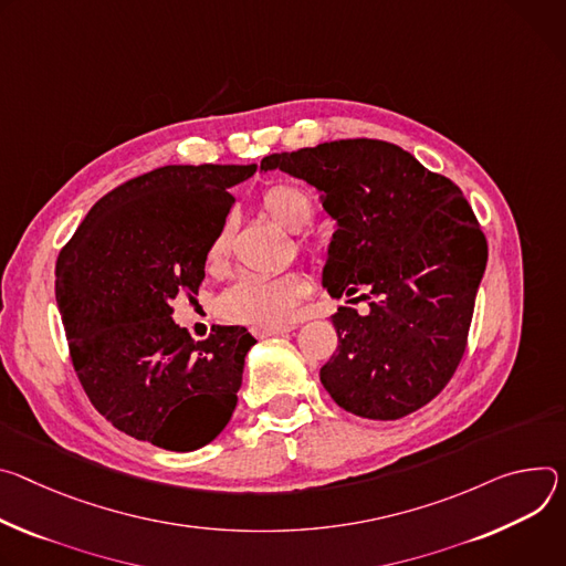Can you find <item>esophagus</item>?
Listing matches in <instances>:
<instances>
[{
	"label": "esophagus",
	"instance_id": "1",
	"mask_svg": "<svg viewBox=\"0 0 566 566\" xmlns=\"http://www.w3.org/2000/svg\"><path fill=\"white\" fill-rule=\"evenodd\" d=\"M294 331L292 326H251V335L263 339V337H274V335H285Z\"/></svg>",
	"mask_w": 566,
	"mask_h": 566
}]
</instances>
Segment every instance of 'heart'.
Instances as JSON below:
<instances>
[{
    "mask_svg": "<svg viewBox=\"0 0 566 566\" xmlns=\"http://www.w3.org/2000/svg\"><path fill=\"white\" fill-rule=\"evenodd\" d=\"M265 213L290 231L310 224L315 205L296 184H276L263 196ZM231 251V224L224 222L213 235L207 263L220 268ZM310 294V281L301 272L285 274H244L218 298L220 317L249 326H283L294 319L298 303Z\"/></svg>",
    "mask_w": 566,
    "mask_h": 566,
    "instance_id": "b5f03b06",
    "label": "heart"
}]
</instances>
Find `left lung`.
<instances>
[{"label":"left lung","mask_w":566,"mask_h":566,"mask_svg":"<svg viewBox=\"0 0 566 566\" xmlns=\"http://www.w3.org/2000/svg\"><path fill=\"white\" fill-rule=\"evenodd\" d=\"M317 186L337 222L324 270L331 296L368 301L331 317L339 337L322 385L346 411L398 420L457 373L488 263V242L461 188L380 139H339L263 157ZM359 293V297L354 294Z\"/></svg>","instance_id":"1"}]
</instances>
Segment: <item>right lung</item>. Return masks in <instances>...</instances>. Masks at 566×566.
I'll return each instance as SVG.
<instances>
[{"label":"right lung","instance_id":"obj_1","mask_svg":"<svg viewBox=\"0 0 566 566\" xmlns=\"http://www.w3.org/2000/svg\"><path fill=\"white\" fill-rule=\"evenodd\" d=\"M249 166H161L118 184L85 216L55 263V298L78 380L118 431L191 452L227 427L247 350L240 326L196 342L172 298L198 294L207 251Z\"/></svg>","mask_w":566,"mask_h":566}]
</instances>
